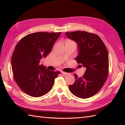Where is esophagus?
I'll use <instances>...</instances> for the list:
<instances>
[{"instance_id": "34e87169", "label": "esophagus", "mask_w": 125, "mask_h": 125, "mask_svg": "<svg viewBox=\"0 0 125 125\" xmlns=\"http://www.w3.org/2000/svg\"><path fill=\"white\" fill-rule=\"evenodd\" d=\"M62 73L63 74V75L66 76V75H70V73H65V72H64V71H62Z\"/></svg>"}]
</instances>
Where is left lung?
I'll use <instances>...</instances> for the list:
<instances>
[{
	"instance_id": "8db88e82",
	"label": "left lung",
	"mask_w": 125,
	"mask_h": 125,
	"mask_svg": "<svg viewBox=\"0 0 125 125\" xmlns=\"http://www.w3.org/2000/svg\"><path fill=\"white\" fill-rule=\"evenodd\" d=\"M65 35L77 43L78 55L75 60L86 68L82 77L74 75L75 82L69 89L78 98H90L102 89L107 79L109 68L107 48L100 37L94 33L78 31Z\"/></svg>"
}]
</instances>
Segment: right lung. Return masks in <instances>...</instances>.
I'll return each instance as SVG.
<instances>
[{
    "label": "right lung",
    "instance_id": "right-lung-1",
    "mask_svg": "<svg viewBox=\"0 0 125 125\" xmlns=\"http://www.w3.org/2000/svg\"><path fill=\"white\" fill-rule=\"evenodd\" d=\"M61 32L30 34L19 41L11 58L15 82L26 94L33 97L46 94L52 90L55 79L61 73L39 64L51 52Z\"/></svg>",
    "mask_w": 125,
    "mask_h": 125
}]
</instances>
